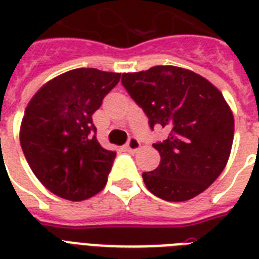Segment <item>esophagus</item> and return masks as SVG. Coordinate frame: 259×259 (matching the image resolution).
Here are the masks:
<instances>
[{
	"label": "esophagus",
	"instance_id": "obj_1",
	"mask_svg": "<svg viewBox=\"0 0 259 259\" xmlns=\"http://www.w3.org/2000/svg\"><path fill=\"white\" fill-rule=\"evenodd\" d=\"M140 146H141V144H140V141L136 137H130L127 142H126V149L129 150V152H136V150L140 149Z\"/></svg>",
	"mask_w": 259,
	"mask_h": 259
}]
</instances>
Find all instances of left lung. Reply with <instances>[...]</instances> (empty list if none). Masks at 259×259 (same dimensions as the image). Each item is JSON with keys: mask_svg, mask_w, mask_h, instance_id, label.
Returning <instances> with one entry per match:
<instances>
[{"mask_svg": "<svg viewBox=\"0 0 259 259\" xmlns=\"http://www.w3.org/2000/svg\"><path fill=\"white\" fill-rule=\"evenodd\" d=\"M122 84L168 138L156 142L161 161L142 173L146 188L166 201H184L208 188L229 161L234 115L222 93L192 71L156 66L122 75Z\"/></svg>", "mask_w": 259, "mask_h": 259, "instance_id": "left-lung-1", "label": "left lung"}]
</instances>
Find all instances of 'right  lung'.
<instances>
[{
    "label": "right lung",
    "mask_w": 259,
    "mask_h": 259,
    "mask_svg": "<svg viewBox=\"0 0 259 259\" xmlns=\"http://www.w3.org/2000/svg\"><path fill=\"white\" fill-rule=\"evenodd\" d=\"M121 74L76 68L34 94L25 109L20 144L30 169L55 195L80 201L105 188L115 152L97 140L93 114Z\"/></svg>",
    "instance_id": "add662e5"
}]
</instances>
